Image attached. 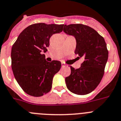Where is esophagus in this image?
I'll return each instance as SVG.
<instances>
[{
	"mask_svg": "<svg viewBox=\"0 0 121 121\" xmlns=\"http://www.w3.org/2000/svg\"><path fill=\"white\" fill-rule=\"evenodd\" d=\"M61 66L62 67H66V66H67V65H66V64H65V63H61Z\"/></svg>",
	"mask_w": 121,
	"mask_h": 121,
	"instance_id": "34e87169",
	"label": "esophagus"
}]
</instances>
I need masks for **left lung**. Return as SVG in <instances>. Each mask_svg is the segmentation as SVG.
I'll return each mask as SVG.
<instances>
[{
    "label": "left lung",
    "mask_w": 121,
    "mask_h": 121,
    "mask_svg": "<svg viewBox=\"0 0 121 121\" xmlns=\"http://www.w3.org/2000/svg\"><path fill=\"white\" fill-rule=\"evenodd\" d=\"M63 31L75 37V53L78 59H84L79 69L70 66V75L65 78L66 86L75 94H88L96 89L104 75L108 56L106 43L97 31L82 24L65 25Z\"/></svg>",
    "instance_id": "8db88e82"
}]
</instances>
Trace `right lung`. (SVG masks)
Listing matches in <instances>:
<instances>
[{"mask_svg":"<svg viewBox=\"0 0 121 121\" xmlns=\"http://www.w3.org/2000/svg\"><path fill=\"white\" fill-rule=\"evenodd\" d=\"M64 25L32 24L20 34L11 49V67L16 81L27 94L42 96L52 88L54 75L60 70L59 61H46L49 39L62 32Z\"/></svg>","mask_w":121,"mask_h":121,"instance_id":"add662e5","label":"right lung"}]
</instances>
